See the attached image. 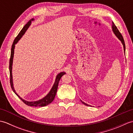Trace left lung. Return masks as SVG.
<instances>
[{"mask_svg":"<svg viewBox=\"0 0 133 133\" xmlns=\"http://www.w3.org/2000/svg\"><path fill=\"white\" fill-rule=\"evenodd\" d=\"M112 31H113V32L114 33V34L116 35L117 37L119 39V40L121 41V42H122V43L123 46V49H124V51H125V41H124L123 38L122 34H121V32L119 31V30H118L117 27L114 24V23H113V22H112ZM81 101L82 102V103H83L84 104H85V105L88 106H90V105H89V104H86V103L83 102L81 100Z\"/></svg>","mask_w":133,"mask_h":133,"instance_id":"left-lung-1","label":"left lung"}]
</instances>
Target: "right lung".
I'll list each match as a JSON object with an SVG mask.
<instances>
[{
	"label": "right lung",
	"mask_w": 133,
	"mask_h": 133,
	"mask_svg": "<svg viewBox=\"0 0 133 133\" xmlns=\"http://www.w3.org/2000/svg\"><path fill=\"white\" fill-rule=\"evenodd\" d=\"M34 21V19H31V20L27 22V24L25 25V26L23 27V29H22V30L20 31L19 33V34L17 35L15 39H14V41L13 42V44L12 45V47H11V56H10V65H9V70H10V84H11V89L13 90V91L15 92V94L18 96V97L21 99L23 102V103H24L27 105L29 106H35V107H43L47 106L48 104L51 103L53 101V100L54 99V98L56 95V91H57L58 90V83L60 81L61 77L64 75L66 73L64 72H61L57 75L55 79V83L54 84V85L52 87V89H51L50 91L49 92V94H48L46 97H44L43 98L37 101H33V102H29V101H26L24 99H23L22 98L20 97V96L18 95V94L16 92L15 89L14 88L13 86V81H12V62H13V58H14V49H15V44L17 43L20 39H21L22 36H23L24 33L26 32L27 30L28 29V28L30 27V26L31 24V22Z\"/></svg>",
	"instance_id": "1"
}]
</instances>
